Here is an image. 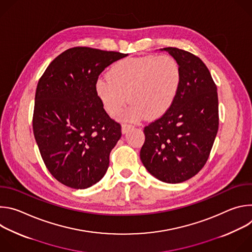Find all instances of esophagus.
Segmentation results:
<instances>
[{"label":"esophagus","instance_id":"34e87169","mask_svg":"<svg viewBox=\"0 0 252 252\" xmlns=\"http://www.w3.org/2000/svg\"><path fill=\"white\" fill-rule=\"evenodd\" d=\"M133 127V126H131V125H127V124H124L123 126H122V131H123V133H126L129 129H131Z\"/></svg>","mask_w":252,"mask_h":252}]
</instances>
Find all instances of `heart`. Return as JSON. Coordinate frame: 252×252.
<instances>
[{
	"label": "heart",
	"mask_w": 252,
	"mask_h": 252,
	"mask_svg": "<svg viewBox=\"0 0 252 252\" xmlns=\"http://www.w3.org/2000/svg\"><path fill=\"white\" fill-rule=\"evenodd\" d=\"M181 84V66L171 56H145L118 62L109 76L97 79L95 91L112 117H117L128 100L131 105L125 119L156 120L170 109Z\"/></svg>",
	"instance_id": "1"
}]
</instances>
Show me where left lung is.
I'll list each match as a JSON object with an SVG mask.
<instances>
[{"label": "left lung", "instance_id": "8db88e82", "mask_svg": "<svg viewBox=\"0 0 252 252\" xmlns=\"http://www.w3.org/2000/svg\"><path fill=\"white\" fill-rule=\"evenodd\" d=\"M179 64L182 84L170 109L143 129L141 162L166 184L194 176L206 163L219 130V96L208 68L193 54L163 48Z\"/></svg>", "mask_w": 252, "mask_h": 252}]
</instances>
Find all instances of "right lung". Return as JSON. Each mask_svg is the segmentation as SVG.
I'll use <instances>...</instances> for the list:
<instances>
[{"instance_id": "right-lung-1", "label": "right lung", "mask_w": 252, "mask_h": 252, "mask_svg": "<svg viewBox=\"0 0 252 252\" xmlns=\"http://www.w3.org/2000/svg\"><path fill=\"white\" fill-rule=\"evenodd\" d=\"M126 56L71 48L49 64L38 83L33 135L48 170L68 188L88 189L109 167L122 126L105 113L95 84L106 66Z\"/></svg>"}]
</instances>
